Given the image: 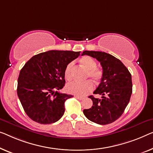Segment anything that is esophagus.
<instances>
[{
  "mask_svg": "<svg viewBox=\"0 0 153 153\" xmlns=\"http://www.w3.org/2000/svg\"><path fill=\"white\" fill-rule=\"evenodd\" d=\"M75 97H76L77 99H78V100H84V97L77 96V95H76V96H75Z\"/></svg>",
  "mask_w": 153,
  "mask_h": 153,
  "instance_id": "34e87169",
  "label": "esophagus"
}]
</instances>
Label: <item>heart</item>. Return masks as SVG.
Masks as SVG:
<instances>
[{"mask_svg": "<svg viewBox=\"0 0 153 153\" xmlns=\"http://www.w3.org/2000/svg\"><path fill=\"white\" fill-rule=\"evenodd\" d=\"M80 62L86 69L88 70L86 77H91L95 83H98L103 77L102 71L97 67V62L90 56H84L80 60ZM74 62H71L68 64L65 70V77L67 80L72 79V69ZM93 84L92 82L87 80L83 82H73L66 86V90L71 94L77 96H84L93 91Z\"/></svg>", "mask_w": 153, "mask_h": 153, "instance_id": "heart-1", "label": "heart"}]
</instances>
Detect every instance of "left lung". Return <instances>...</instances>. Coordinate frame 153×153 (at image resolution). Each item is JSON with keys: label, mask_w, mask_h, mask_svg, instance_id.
<instances>
[{"label": "left lung", "mask_w": 153, "mask_h": 153, "mask_svg": "<svg viewBox=\"0 0 153 153\" xmlns=\"http://www.w3.org/2000/svg\"><path fill=\"white\" fill-rule=\"evenodd\" d=\"M97 59L103 70L98 87L93 93L102 95V98H95L90 95L93 106L84 109L83 113L88 120L100 125L111 124L117 120L127 106L132 94L131 74L119 59L112 55L102 51H84Z\"/></svg>", "instance_id": "1"}]
</instances>
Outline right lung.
I'll use <instances>...</instances> for the list:
<instances>
[{
    "label": "right lung",
    "mask_w": 153,
    "mask_h": 153,
    "mask_svg": "<svg viewBox=\"0 0 153 153\" xmlns=\"http://www.w3.org/2000/svg\"><path fill=\"white\" fill-rule=\"evenodd\" d=\"M80 51L51 50L33 56L20 70L17 94L29 118L41 124L58 121L65 102L72 95L60 93L65 84V70Z\"/></svg>",
    "instance_id": "add662e5"
}]
</instances>
